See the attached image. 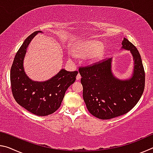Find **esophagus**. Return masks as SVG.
Returning <instances> with one entry per match:
<instances>
[{"label": "esophagus", "instance_id": "obj_1", "mask_svg": "<svg viewBox=\"0 0 153 153\" xmlns=\"http://www.w3.org/2000/svg\"><path fill=\"white\" fill-rule=\"evenodd\" d=\"M80 78H81V75H80L79 74H78L77 75V76H76V79L77 80H79V79H80Z\"/></svg>", "mask_w": 153, "mask_h": 153}]
</instances>
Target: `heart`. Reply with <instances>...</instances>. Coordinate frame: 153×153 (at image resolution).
Returning a JSON list of instances; mask_svg holds the SVG:
<instances>
[{
	"label": "heart",
	"instance_id": "heart-1",
	"mask_svg": "<svg viewBox=\"0 0 153 153\" xmlns=\"http://www.w3.org/2000/svg\"><path fill=\"white\" fill-rule=\"evenodd\" d=\"M103 48L102 45L98 41H87L80 44L76 48L78 53L84 55H93V57L97 58L100 56L101 50Z\"/></svg>",
	"mask_w": 153,
	"mask_h": 153
}]
</instances>
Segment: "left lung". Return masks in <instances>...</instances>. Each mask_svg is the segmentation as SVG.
<instances>
[{
    "label": "left lung",
    "mask_w": 153,
    "mask_h": 153,
    "mask_svg": "<svg viewBox=\"0 0 153 153\" xmlns=\"http://www.w3.org/2000/svg\"><path fill=\"white\" fill-rule=\"evenodd\" d=\"M122 48L130 51L134 60L131 78L116 79L111 73V59L79 67L83 98L88 110L100 120H109L129 112L143 94L145 73L138 49L126 38Z\"/></svg>",
    "instance_id": "1"
}]
</instances>
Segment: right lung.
Returning <instances> with one entry per match:
<instances>
[{
	"instance_id": "right-lung-1",
	"label": "right lung",
	"mask_w": 153,
	"mask_h": 153,
	"mask_svg": "<svg viewBox=\"0 0 153 153\" xmlns=\"http://www.w3.org/2000/svg\"><path fill=\"white\" fill-rule=\"evenodd\" d=\"M41 31H36L25 40L15 56L10 79L12 94L16 102L29 112L38 116L55 113L60 107L67 88L76 79L78 71L61 69L48 81L33 82L25 75L23 61L27 46Z\"/></svg>"
}]
</instances>
